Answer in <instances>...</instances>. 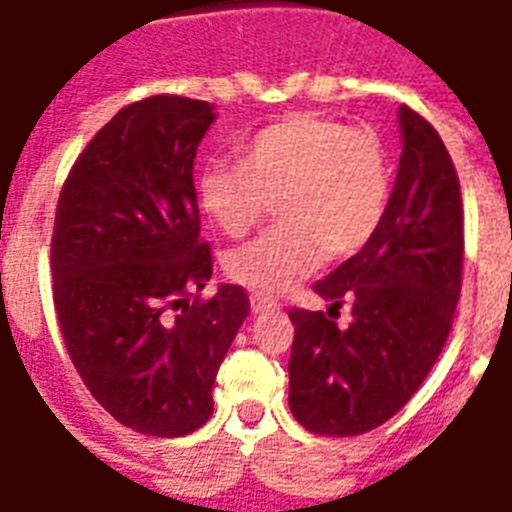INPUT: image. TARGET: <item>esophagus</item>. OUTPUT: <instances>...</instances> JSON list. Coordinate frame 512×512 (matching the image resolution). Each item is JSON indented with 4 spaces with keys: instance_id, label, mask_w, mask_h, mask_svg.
<instances>
[{
    "instance_id": "obj_1",
    "label": "esophagus",
    "mask_w": 512,
    "mask_h": 512,
    "mask_svg": "<svg viewBox=\"0 0 512 512\" xmlns=\"http://www.w3.org/2000/svg\"><path fill=\"white\" fill-rule=\"evenodd\" d=\"M249 303H252V313H265V311H273V308H276V300H273V297H268V295H252L249 297Z\"/></svg>"
}]
</instances>
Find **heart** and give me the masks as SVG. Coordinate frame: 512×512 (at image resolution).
Segmentation results:
<instances>
[{
    "mask_svg": "<svg viewBox=\"0 0 512 512\" xmlns=\"http://www.w3.org/2000/svg\"><path fill=\"white\" fill-rule=\"evenodd\" d=\"M390 183L388 154L372 130L297 111L249 135L239 162H209L196 175V199L228 236L247 233L276 201L281 223L225 260L236 284L276 295L327 255H358L385 220Z\"/></svg>",
    "mask_w": 512,
    "mask_h": 512,
    "instance_id": "b5f03b06",
    "label": "heart"
}]
</instances>
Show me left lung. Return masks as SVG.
<instances>
[{
    "mask_svg": "<svg viewBox=\"0 0 512 512\" xmlns=\"http://www.w3.org/2000/svg\"><path fill=\"white\" fill-rule=\"evenodd\" d=\"M398 116L404 151L380 231L313 284L327 313H289V409L319 436H361L404 409L441 356L460 300V177L425 116L409 106ZM342 302L351 303L345 328Z\"/></svg>",
    "mask_w": 512,
    "mask_h": 512,
    "instance_id": "obj_1",
    "label": "left lung"
}]
</instances>
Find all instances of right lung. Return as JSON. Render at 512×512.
<instances>
[{"label":"right lung","mask_w":512,"mask_h":512,"mask_svg":"<svg viewBox=\"0 0 512 512\" xmlns=\"http://www.w3.org/2000/svg\"><path fill=\"white\" fill-rule=\"evenodd\" d=\"M212 106L151 95L124 106L68 172L52 228V303L95 401L143 436L177 438L212 414V385L249 316L212 279L193 159Z\"/></svg>","instance_id":"obj_1"}]
</instances>
